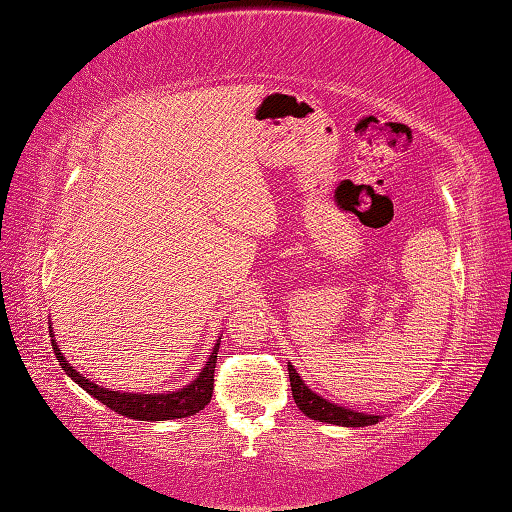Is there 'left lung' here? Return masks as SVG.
Wrapping results in <instances>:
<instances>
[{
	"label": "left lung",
	"instance_id": "1",
	"mask_svg": "<svg viewBox=\"0 0 512 512\" xmlns=\"http://www.w3.org/2000/svg\"><path fill=\"white\" fill-rule=\"evenodd\" d=\"M290 371V387H292V398L297 402V407L312 420H319V423H330V425H342V427H366L375 425L380 416H369V414H357L346 407H337L333 402L324 400L317 396L315 391H310L299 373L294 371V366L288 364Z\"/></svg>",
	"mask_w": 512,
	"mask_h": 512
}]
</instances>
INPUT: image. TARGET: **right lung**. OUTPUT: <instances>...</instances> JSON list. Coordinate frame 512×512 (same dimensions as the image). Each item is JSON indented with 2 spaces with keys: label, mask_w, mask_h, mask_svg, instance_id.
<instances>
[{
  "label": "right lung",
  "mask_w": 512,
  "mask_h": 512,
  "mask_svg": "<svg viewBox=\"0 0 512 512\" xmlns=\"http://www.w3.org/2000/svg\"><path fill=\"white\" fill-rule=\"evenodd\" d=\"M53 353H56L58 362L62 366L71 380H74L78 387H83L89 396H94L96 400H101L105 407H110L116 414H121L125 418H134V420H173V418H186L193 416L197 411H202L206 405L211 402L213 396V373H215V362H218V348L220 344H215L213 353L209 355V362L204 364L202 373L188 384L182 391H173V393H119V391H110L98 387V384L89 382L83 378L74 366H71L65 357H62L58 342L51 339Z\"/></svg>",
  "instance_id": "obj_1"
}]
</instances>
